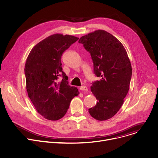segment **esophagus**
Returning a JSON list of instances; mask_svg holds the SVG:
<instances>
[{"label": "esophagus", "instance_id": "esophagus-1", "mask_svg": "<svg viewBox=\"0 0 158 158\" xmlns=\"http://www.w3.org/2000/svg\"><path fill=\"white\" fill-rule=\"evenodd\" d=\"M79 89H80L81 90H84V91H87V90H88L87 87L86 86H85V85H82V86L80 87Z\"/></svg>", "mask_w": 158, "mask_h": 158}]
</instances>
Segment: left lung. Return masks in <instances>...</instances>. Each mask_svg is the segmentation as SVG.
Wrapping results in <instances>:
<instances>
[{
    "label": "left lung",
    "instance_id": "1",
    "mask_svg": "<svg viewBox=\"0 0 158 158\" xmlns=\"http://www.w3.org/2000/svg\"><path fill=\"white\" fill-rule=\"evenodd\" d=\"M79 43L90 52L94 73L100 78L90 87L97 102L89 112L99 121L111 118L121 108L130 89L132 69L126 49L117 38L102 30L82 36Z\"/></svg>",
    "mask_w": 158,
    "mask_h": 158
}]
</instances>
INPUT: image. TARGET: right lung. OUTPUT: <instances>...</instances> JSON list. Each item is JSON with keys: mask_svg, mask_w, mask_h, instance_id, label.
Returning a JSON list of instances; mask_svg holds the SVG:
<instances>
[{"mask_svg": "<svg viewBox=\"0 0 158 158\" xmlns=\"http://www.w3.org/2000/svg\"><path fill=\"white\" fill-rule=\"evenodd\" d=\"M78 39L54 34L36 44L28 56L25 66L27 91L36 111L46 119L63 118L71 100L79 94L76 87L69 85L61 61L63 52ZM60 76L63 79L58 83Z\"/></svg>", "mask_w": 158, "mask_h": 158, "instance_id": "obj_1", "label": "right lung"}]
</instances>
